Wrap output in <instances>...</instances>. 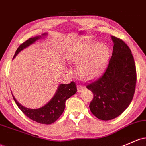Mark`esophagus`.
Wrapping results in <instances>:
<instances>
[{
	"instance_id": "1",
	"label": "esophagus",
	"mask_w": 146,
	"mask_h": 146,
	"mask_svg": "<svg viewBox=\"0 0 146 146\" xmlns=\"http://www.w3.org/2000/svg\"><path fill=\"white\" fill-rule=\"evenodd\" d=\"M77 89H78V92H81L84 89V86L82 85H78L77 86Z\"/></svg>"
}]
</instances>
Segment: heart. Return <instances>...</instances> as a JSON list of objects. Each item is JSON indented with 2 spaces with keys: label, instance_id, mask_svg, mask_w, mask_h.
<instances>
[{
  "label": "heart",
  "instance_id": "obj_1",
  "mask_svg": "<svg viewBox=\"0 0 146 146\" xmlns=\"http://www.w3.org/2000/svg\"><path fill=\"white\" fill-rule=\"evenodd\" d=\"M110 50L105 44L88 41L76 46L68 55L70 63L77 65L76 73L82 80L97 78L107 64Z\"/></svg>",
  "mask_w": 146,
  "mask_h": 146
}]
</instances>
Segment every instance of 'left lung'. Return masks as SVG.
I'll list each match as a JSON object with an SVG mask.
<instances>
[{"instance_id": "8db88e82", "label": "left lung", "mask_w": 146, "mask_h": 146, "mask_svg": "<svg viewBox=\"0 0 146 146\" xmlns=\"http://www.w3.org/2000/svg\"><path fill=\"white\" fill-rule=\"evenodd\" d=\"M112 55L99 78L86 84L94 98L89 104L91 113L102 121L118 117L129 106L134 96L137 70L130 49L122 39L111 36Z\"/></svg>"}]
</instances>
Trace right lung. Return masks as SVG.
Wrapping results in <instances>:
<instances>
[{"mask_svg": "<svg viewBox=\"0 0 146 146\" xmlns=\"http://www.w3.org/2000/svg\"><path fill=\"white\" fill-rule=\"evenodd\" d=\"M46 35V34H44L43 36ZM41 37V36H35V37L30 38L26 40L25 42L19 46L14 54V57H15L20 51L33 44L35 41ZM76 91L77 88L74 82L72 81L70 84H61L59 86L58 89L56 91L53 98L44 106L36 110H32V109H28L22 106L20 103L17 102L13 95L12 96L17 106L25 116H28L33 121L41 123V124L49 125L55 122L60 117L65 109L66 100L74 95Z\"/></svg>", "mask_w": 146, "mask_h": 146, "instance_id": "add662e5", "label": "right lung"}]
</instances>
